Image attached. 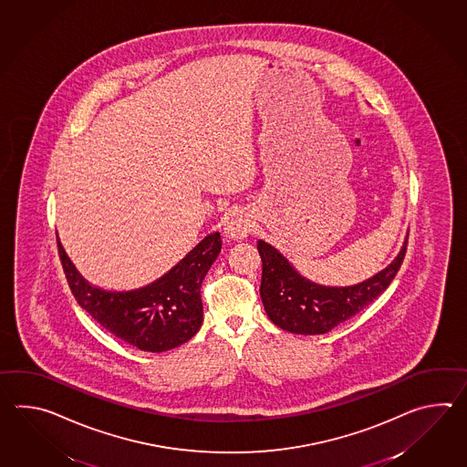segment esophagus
<instances>
[{
    "label": "esophagus",
    "instance_id": "obj_1",
    "mask_svg": "<svg viewBox=\"0 0 467 467\" xmlns=\"http://www.w3.org/2000/svg\"><path fill=\"white\" fill-rule=\"evenodd\" d=\"M251 228H253V223H251L249 216H246L241 211H236L226 221L224 233L231 239H244L251 233Z\"/></svg>",
    "mask_w": 467,
    "mask_h": 467
}]
</instances>
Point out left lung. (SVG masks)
Wrapping results in <instances>:
<instances>
[{
  "instance_id": "1",
  "label": "left lung",
  "mask_w": 467,
  "mask_h": 467,
  "mask_svg": "<svg viewBox=\"0 0 467 467\" xmlns=\"http://www.w3.org/2000/svg\"><path fill=\"white\" fill-rule=\"evenodd\" d=\"M263 261L261 300L271 322L281 330L298 335H322L367 308L384 293L400 270L407 241L399 256L370 280L345 288H330L305 280L288 259L268 243L259 241Z\"/></svg>"
}]
</instances>
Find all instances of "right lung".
Returning <instances> with one entry per match:
<instances>
[{
  "label": "right lung",
  "mask_w": 467,
  "mask_h": 467,
  "mask_svg": "<svg viewBox=\"0 0 467 467\" xmlns=\"http://www.w3.org/2000/svg\"><path fill=\"white\" fill-rule=\"evenodd\" d=\"M57 246L75 300L117 338L144 352H166L189 342L201 328V285L221 253L219 233L202 239L161 280L129 293L90 286L73 268L58 236Z\"/></svg>",
  "instance_id": "right-lung-1"
}]
</instances>
